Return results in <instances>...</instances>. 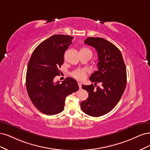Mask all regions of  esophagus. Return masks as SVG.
I'll return each mask as SVG.
<instances>
[{
  "label": "esophagus",
  "instance_id": "34e87169",
  "mask_svg": "<svg viewBox=\"0 0 150 150\" xmlns=\"http://www.w3.org/2000/svg\"><path fill=\"white\" fill-rule=\"evenodd\" d=\"M78 85H79V88H81V82H78Z\"/></svg>",
  "mask_w": 150,
  "mask_h": 150
}]
</instances>
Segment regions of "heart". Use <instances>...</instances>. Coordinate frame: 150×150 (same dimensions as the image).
Segmentation results:
<instances>
[{
    "label": "heart",
    "instance_id": "b5f03b06",
    "mask_svg": "<svg viewBox=\"0 0 150 150\" xmlns=\"http://www.w3.org/2000/svg\"><path fill=\"white\" fill-rule=\"evenodd\" d=\"M80 51L84 52H88V53H90V54H91V51L86 47L81 48V49H80ZM71 75L74 77V78H75L76 79L82 80L85 77L86 70L85 69H77V70H75L74 71L72 72Z\"/></svg>",
    "mask_w": 150,
    "mask_h": 150
}]
</instances>
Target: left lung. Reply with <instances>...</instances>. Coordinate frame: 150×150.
I'll use <instances>...</instances> for the list:
<instances>
[{
    "instance_id": "obj_1",
    "label": "left lung",
    "mask_w": 150,
    "mask_h": 150,
    "mask_svg": "<svg viewBox=\"0 0 150 150\" xmlns=\"http://www.w3.org/2000/svg\"><path fill=\"white\" fill-rule=\"evenodd\" d=\"M84 42L97 52L98 70L89 79L95 86L100 83L101 86L82 85L88 98L80 106L86 115L98 117L110 112L122 97L127 85L126 66L121 52L112 43L100 37H88Z\"/></svg>"
}]
</instances>
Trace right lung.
<instances>
[{
	"label": "right lung",
	"mask_w": 150,
	"mask_h": 150,
	"mask_svg": "<svg viewBox=\"0 0 150 150\" xmlns=\"http://www.w3.org/2000/svg\"><path fill=\"white\" fill-rule=\"evenodd\" d=\"M74 37L66 35H52L38 45L28 62L26 88L35 107L47 115L62 112L67 96L79 89L76 81L68 77L62 83L54 81L60 75L65 52Z\"/></svg>",
	"instance_id": "add662e5"
}]
</instances>
